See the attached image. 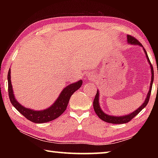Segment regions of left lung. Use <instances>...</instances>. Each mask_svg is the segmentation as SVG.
<instances>
[{"mask_svg":"<svg viewBox=\"0 0 158 158\" xmlns=\"http://www.w3.org/2000/svg\"><path fill=\"white\" fill-rule=\"evenodd\" d=\"M127 42L130 44H137V45H139L141 47H143L142 44H141L139 42L135 37H134L132 35H127ZM144 52L146 53V58L148 59V63L151 65V73H152V76H151V86H150V89L148 93V95H147V97L146 98V100L144 102L143 104L141 105L139 108L137 109V110L135 111L132 113L130 114L129 115H126V116H109V115H107L104 113V112L102 111L101 108L100 107V105H99V92L98 90L97 91V93H96L95 97L94 98V101H93V108H94V111L96 113V114L98 115V117L100 118L101 120L105 121L106 123H114V124H123V123H128L134 117H135L139 113V112L142 110V109L145 107V106L147 105V104L148 103L149 101V98L150 96H151V89H152V85H153V79H154V71H153V68L152 66V64L151 63V61L149 60V58L148 56V54L146 52V50L144 48H143Z\"/></svg>","mask_w":158,"mask_h":158,"instance_id":"left-lung-1","label":"left lung"}]
</instances>
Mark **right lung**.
Wrapping results in <instances>:
<instances>
[{
    "instance_id": "right-lung-1",
    "label": "right lung",
    "mask_w": 158,
    "mask_h": 158,
    "mask_svg": "<svg viewBox=\"0 0 158 158\" xmlns=\"http://www.w3.org/2000/svg\"><path fill=\"white\" fill-rule=\"evenodd\" d=\"M7 81H8V95L12 105L25 118L35 123H43L52 121L59 117L65 111L72 95L81 86L83 82L82 80H79V81L68 85L63 90L56 101L50 107L43 111H34L21 106L15 100V95L13 94L11 79H10V69L7 74Z\"/></svg>"
}]
</instances>
